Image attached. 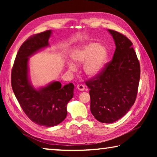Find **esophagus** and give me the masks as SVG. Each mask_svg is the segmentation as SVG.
<instances>
[{
	"mask_svg": "<svg viewBox=\"0 0 157 157\" xmlns=\"http://www.w3.org/2000/svg\"><path fill=\"white\" fill-rule=\"evenodd\" d=\"M77 88H78V89L79 90V91H84V90L85 86H84L83 84H78V86H77Z\"/></svg>",
	"mask_w": 157,
	"mask_h": 157,
	"instance_id": "34e87169",
	"label": "esophagus"
}]
</instances>
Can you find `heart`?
Masks as SVG:
<instances>
[{"label": "heart", "instance_id": "1", "mask_svg": "<svg viewBox=\"0 0 157 157\" xmlns=\"http://www.w3.org/2000/svg\"><path fill=\"white\" fill-rule=\"evenodd\" d=\"M109 51L102 44L91 42L84 44L71 54V59L76 64H84V73L90 78H94L102 73L107 63ZM70 71H75V66L72 63H67Z\"/></svg>", "mask_w": 157, "mask_h": 157}]
</instances>
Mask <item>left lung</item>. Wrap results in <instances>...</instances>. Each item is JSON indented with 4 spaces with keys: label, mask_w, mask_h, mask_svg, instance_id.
<instances>
[{
    "label": "left lung",
    "mask_w": 157,
    "mask_h": 157,
    "mask_svg": "<svg viewBox=\"0 0 157 157\" xmlns=\"http://www.w3.org/2000/svg\"><path fill=\"white\" fill-rule=\"evenodd\" d=\"M107 31L116 45L113 59L100 75L86 84L90 89L93 116L101 123H112L134 104L140 69L131 41L118 32Z\"/></svg>",
    "instance_id": "1"
}]
</instances>
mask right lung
Here are the masks:
<instances>
[{"instance_id": "add662e5", "label": "right lung", "mask_w": 157, "mask_h": 157, "mask_svg": "<svg viewBox=\"0 0 157 157\" xmlns=\"http://www.w3.org/2000/svg\"><path fill=\"white\" fill-rule=\"evenodd\" d=\"M52 30L35 34L20 47L12 71V87L21 108L29 118L39 125L54 127L67 116V105L73 97V83L62 86L53 81L35 88L29 75V58L50 46Z\"/></svg>"}]
</instances>
